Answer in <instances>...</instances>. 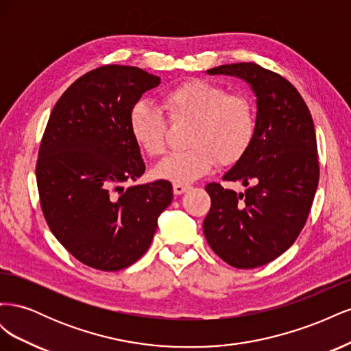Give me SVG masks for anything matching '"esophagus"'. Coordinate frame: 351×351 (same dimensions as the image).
<instances>
[{
    "label": "esophagus",
    "mask_w": 351,
    "mask_h": 351,
    "mask_svg": "<svg viewBox=\"0 0 351 351\" xmlns=\"http://www.w3.org/2000/svg\"><path fill=\"white\" fill-rule=\"evenodd\" d=\"M192 187H190L189 184H180V183H174L173 184V192H174V195H183V193H186L187 190H190Z\"/></svg>",
    "instance_id": "obj_1"
}]
</instances>
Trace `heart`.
Listing matches in <instances>:
<instances>
[{
	"mask_svg": "<svg viewBox=\"0 0 351 351\" xmlns=\"http://www.w3.org/2000/svg\"><path fill=\"white\" fill-rule=\"evenodd\" d=\"M168 119L192 121L186 151L174 152L154 168L156 178L187 184L209 174L219 161L234 165L244 158L256 134V112L249 98L230 93L208 80H186L162 95ZM167 119L156 105L141 101L129 115L134 143L147 156L165 151Z\"/></svg>",
	"mask_w": 351,
	"mask_h": 351,
	"instance_id": "heart-1",
	"label": "heart"
}]
</instances>
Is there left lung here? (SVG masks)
<instances>
[{"instance_id":"left-lung-1","label":"left lung","mask_w":351,"mask_h":351,"mask_svg":"<svg viewBox=\"0 0 351 351\" xmlns=\"http://www.w3.org/2000/svg\"><path fill=\"white\" fill-rule=\"evenodd\" d=\"M208 74L246 80L256 95V134L249 152L222 177L250 186L244 193L209 183L206 241L240 269L277 259L299 237L319 182L313 120L293 84L254 62H236Z\"/></svg>"}]
</instances>
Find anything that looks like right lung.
Listing matches in <instances>:
<instances>
[{
  "instance_id": "add662e5",
  "label": "right lung",
  "mask_w": 351,
  "mask_h": 351,
  "mask_svg": "<svg viewBox=\"0 0 351 351\" xmlns=\"http://www.w3.org/2000/svg\"><path fill=\"white\" fill-rule=\"evenodd\" d=\"M159 83L142 69L102 66L74 82L51 111L36 162L40 208L52 234L90 268L120 271L141 259L173 200L167 180L121 186L145 173L129 115Z\"/></svg>"
}]
</instances>
